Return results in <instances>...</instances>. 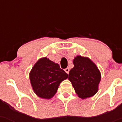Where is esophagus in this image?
<instances>
[{"instance_id": "34e87169", "label": "esophagus", "mask_w": 122, "mask_h": 122, "mask_svg": "<svg viewBox=\"0 0 122 122\" xmlns=\"http://www.w3.org/2000/svg\"><path fill=\"white\" fill-rule=\"evenodd\" d=\"M64 71H66V73L68 74L69 73V71H70V69H69L68 68H66V69H64Z\"/></svg>"}]
</instances>
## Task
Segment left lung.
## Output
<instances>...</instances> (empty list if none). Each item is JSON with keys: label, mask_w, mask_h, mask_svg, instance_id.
<instances>
[{"label": "left lung", "mask_w": 122, "mask_h": 122, "mask_svg": "<svg viewBox=\"0 0 122 122\" xmlns=\"http://www.w3.org/2000/svg\"><path fill=\"white\" fill-rule=\"evenodd\" d=\"M74 67L70 70L68 79L77 96L81 99L95 95L101 80L100 71L89 58L77 55L73 60Z\"/></svg>", "instance_id": "8db88e82"}]
</instances>
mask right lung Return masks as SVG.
Here are the masks:
<instances>
[{
	"mask_svg": "<svg viewBox=\"0 0 122 122\" xmlns=\"http://www.w3.org/2000/svg\"><path fill=\"white\" fill-rule=\"evenodd\" d=\"M68 74L58 64L47 57L41 58L29 72V80L34 93L39 97L50 99L57 92L60 83Z\"/></svg>",
	"mask_w": 122,
	"mask_h": 122,
	"instance_id": "right-lung-1",
	"label": "right lung"
}]
</instances>
